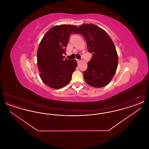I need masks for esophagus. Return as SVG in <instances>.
<instances>
[{
	"mask_svg": "<svg viewBox=\"0 0 149 149\" xmlns=\"http://www.w3.org/2000/svg\"><path fill=\"white\" fill-rule=\"evenodd\" d=\"M77 61L78 64H79V63L81 62V60H77Z\"/></svg>",
	"mask_w": 149,
	"mask_h": 149,
	"instance_id": "1",
	"label": "esophagus"
}]
</instances>
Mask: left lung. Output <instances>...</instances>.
<instances>
[{"instance_id":"8db88e82","label":"left lung","mask_w":149,"mask_h":149,"mask_svg":"<svg viewBox=\"0 0 149 149\" xmlns=\"http://www.w3.org/2000/svg\"><path fill=\"white\" fill-rule=\"evenodd\" d=\"M85 37L88 52L92 57L83 72L87 84L102 88L109 84L118 66V55L114 44L106 32L92 24L80 26L74 32Z\"/></svg>"}]
</instances>
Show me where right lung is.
<instances>
[{
  "instance_id": "1",
  "label": "right lung",
  "mask_w": 149,
  "mask_h": 149,
  "mask_svg": "<svg viewBox=\"0 0 149 149\" xmlns=\"http://www.w3.org/2000/svg\"><path fill=\"white\" fill-rule=\"evenodd\" d=\"M77 28L63 24L50 29L43 36L37 53V66L43 82L54 89H60L70 81L77 66L75 60L64 59L63 54L71 33Z\"/></svg>"
}]
</instances>
